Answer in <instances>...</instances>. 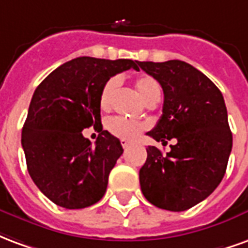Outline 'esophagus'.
Masks as SVG:
<instances>
[{"label":"esophagus","mask_w":248,"mask_h":248,"mask_svg":"<svg viewBox=\"0 0 248 248\" xmlns=\"http://www.w3.org/2000/svg\"><path fill=\"white\" fill-rule=\"evenodd\" d=\"M121 145H122V147H124V149H127V147L130 146V142L122 140H121Z\"/></svg>","instance_id":"34e87169"}]
</instances>
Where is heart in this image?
I'll return each mask as SVG.
<instances>
[{"instance_id":"obj_1","label":"heart","mask_w":248,"mask_h":248,"mask_svg":"<svg viewBox=\"0 0 248 248\" xmlns=\"http://www.w3.org/2000/svg\"><path fill=\"white\" fill-rule=\"evenodd\" d=\"M134 86L137 92L146 103H150L153 101H159L161 98V86L155 78L150 76H140L134 79ZM119 87V78L111 77L110 79L105 82V85L101 89L99 93V108L102 110H108L111 108L114 95ZM108 130L115 137L121 140H135L138 135L145 130V124L135 122V121H129L122 117H113L108 121Z\"/></svg>"}]
</instances>
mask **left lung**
<instances>
[{
  "mask_svg": "<svg viewBox=\"0 0 248 248\" xmlns=\"http://www.w3.org/2000/svg\"><path fill=\"white\" fill-rule=\"evenodd\" d=\"M140 69L161 83L162 117L147 133L170 145L163 155L149 146L140 170V190L156 207L185 211L211 194L223 179L232 134L222 93L202 71L187 62H140Z\"/></svg>",
  "mask_w": 248,
  "mask_h": 248,
  "instance_id": "8db88e82",
  "label": "left lung"
}]
</instances>
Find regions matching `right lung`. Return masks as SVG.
Here are the masks:
<instances>
[{
  "instance_id": "obj_1",
  "label": "right lung",
  "mask_w": 248,
  "mask_h": 248,
  "mask_svg": "<svg viewBox=\"0 0 248 248\" xmlns=\"http://www.w3.org/2000/svg\"><path fill=\"white\" fill-rule=\"evenodd\" d=\"M131 60L78 57L51 71L35 89L22 129L28 171L57 206L85 208L101 201L108 174L122 155L118 138L102 130L99 93L105 82L129 69ZM94 125L96 145L81 135Z\"/></svg>"
}]
</instances>
